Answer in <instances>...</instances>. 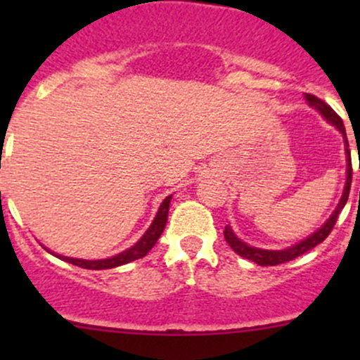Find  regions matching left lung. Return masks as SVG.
<instances>
[{
    "label": "left lung",
    "instance_id": "left-lung-1",
    "mask_svg": "<svg viewBox=\"0 0 360 360\" xmlns=\"http://www.w3.org/2000/svg\"><path fill=\"white\" fill-rule=\"evenodd\" d=\"M304 97H307L308 104H310L311 108H315L317 111H321V115L324 116L329 123H333V125H335L341 134H343L345 146H347L345 148V151H347V183H345V190H343V195H341V200H340V203H338L335 212L331 214V217H329V219L326 221V223L322 224V226L319 228L315 233H311L310 237L304 238V240H301V242H297L296 245H292V248H289V249L266 250V249L250 248V245L245 244V242H242L240 238H237V235L233 233V230H231L230 226H224V240L228 242V245H230V248L233 249L238 256L245 257V259H249V261H254V263L261 264V266H275V264L291 261V259H294V257L301 256V254H304V252H308L310 249H314L315 245H319L321 242H324L326 238H328V235L333 231V228H335L338 216H340L341 209L345 207V203H347V200H348V195H350L352 158H350V150H348V141H347V134H345L343 120L336 115L335 110H333L331 106H328V104H326L322 99H319V97L311 96V94H304Z\"/></svg>",
    "mask_w": 360,
    "mask_h": 360
}]
</instances>
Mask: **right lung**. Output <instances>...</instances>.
<instances>
[{
    "instance_id": "add662e5",
    "label": "right lung",
    "mask_w": 360,
    "mask_h": 360,
    "mask_svg": "<svg viewBox=\"0 0 360 360\" xmlns=\"http://www.w3.org/2000/svg\"><path fill=\"white\" fill-rule=\"evenodd\" d=\"M170 198L172 197H167L165 200L162 202V205H160L157 212V217L153 219L151 226L148 228L146 233L141 237V240L137 242L136 245H132L130 249L123 250V252L116 254V256L112 257H108V259H76V257H66V256H57V257H60V259L68 261V263L71 264H76V266L79 268H86V270H108V268L122 266V264L130 263V261H136L139 259V257H144L148 252H150L151 248L157 244L163 228H165L167 216H169Z\"/></svg>"
}]
</instances>
